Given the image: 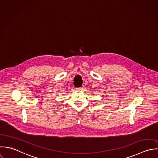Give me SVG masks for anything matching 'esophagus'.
<instances>
[{"label": "esophagus", "instance_id": "esophagus-1", "mask_svg": "<svg viewBox=\"0 0 158 158\" xmlns=\"http://www.w3.org/2000/svg\"><path fill=\"white\" fill-rule=\"evenodd\" d=\"M83 88H84L83 87H80V88H77V89L78 90H82Z\"/></svg>", "mask_w": 158, "mask_h": 158}]
</instances>
